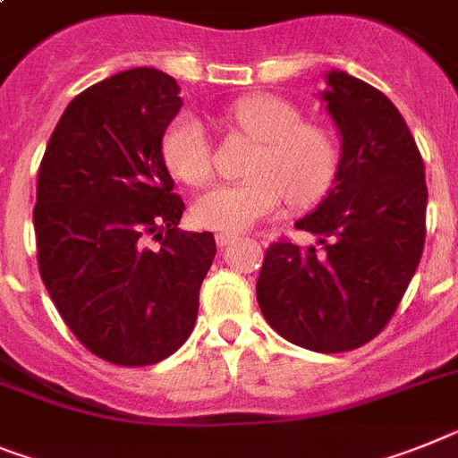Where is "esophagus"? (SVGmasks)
<instances>
[{"label": "esophagus", "instance_id": "esophagus-1", "mask_svg": "<svg viewBox=\"0 0 458 458\" xmlns=\"http://www.w3.org/2000/svg\"><path fill=\"white\" fill-rule=\"evenodd\" d=\"M215 241H217V245H220V248H226V245L236 241V236H233V233H217V236H215Z\"/></svg>", "mask_w": 458, "mask_h": 458}]
</instances>
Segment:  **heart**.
I'll use <instances>...</instances> for the list:
<instances>
[{
	"label": "heart",
	"instance_id": "b5f03b06",
	"mask_svg": "<svg viewBox=\"0 0 458 458\" xmlns=\"http://www.w3.org/2000/svg\"><path fill=\"white\" fill-rule=\"evenodd\" d=\"M229 120L259 143L250 181L215 185L191 203V217L220 233L248 232L283 210L284 201L308 206L334 182L338 169L335 139L315 123H301L294 104L276 95H250L229 108ZM166 169L187 185H203L213 174L208 131L194 113L182 111L164 131Z\"/></svg>",
	"mask_w": 458,
	"mask_h": 458
}]
</instances>
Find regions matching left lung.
Wrapping results in <instances>:
<instances>
[{
  "label": "left lung",
  "instance_id": "8db88e82",
  "mask_svg": "<svg viewBox=\"0 0 458 458\" xmlns=\"http://www.w3.org/2000/svg\"><path fill=\"white\" fill-rule=\"evenodd\" d=\"M327 111L341 131L334 187L296 229L318 248L280 241L257 280L261 315L312 352H347L392 319L426 238L424 162L403 115L373 85L327 73Z\"/></svg>",
  "mask_w": 458,
  "mask_h": 458
}]
</instances>
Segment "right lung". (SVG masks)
Returning a JSON list of instances; mask_svg holds the SVG:
<instances>
[{
    "mask_svg": "<svg viewBox=\"0 0 458 458\" xmlns=\"http://www.w3.org/2000/svg\"><path fill=\"white\" fill-rule=\"evenodd\" d=\"M182 106L152 66L92 85L66 106L38 166L41 280L92 354L150 366L190 338L215 259L210 232H181L162 136Z\"/></svg>",
    "mask_w": 458,
    "mask_h": 458,
    "instance_id": "1",
    "label": "right lung"
}]
</instances>
